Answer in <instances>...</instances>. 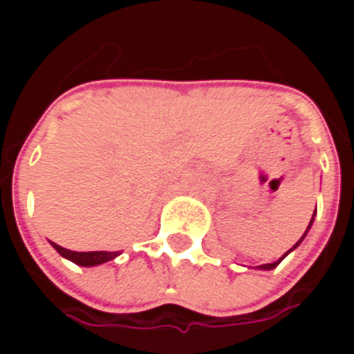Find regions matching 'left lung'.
<instances>
[{"mask_svg":"<svg viewBox=\"0 0 354 354\" xmlns=\"http://www.w3.org/2000/svg\"><path fill=\"white\" fill-rule=\"evenodd\" d=\"M313 220H315V214H313V218H311V222H309V225H307V231L311 230V225H313ZM307 231H305L304 235H301V239H299V241H297L296 245L292 246V248H290L288 252L284 254V256H282V258H279V260H277V261H273V263H263V266H258V269H263V271H271V269H274V267L279 266V263H281V261H282V260H284V258H286V256H288V254H290V252H292V250H294V248H296V246H297V245H299V243H301V241H304V239H305V235H307Z\"/></svg>","mask_w":354,"mask_h":354,"instance_id":"left-lung-1","label":"left lung"}]
</instances>
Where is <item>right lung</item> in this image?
Wrapping results in <instances>:
<instances>
[{"mask_svg":"<svg viewBox=\"0 0 354 354\" xmlns=\"http://www.w3.org/2000/svg\"><path fill=\"white\" fill-rule=\"evenodd\" d=\"M53 248L57 250L62 258L66 260L73 261V263H77V266L83 267H93V266H100V263H106V261L113 260L117 258L121 252H73V250H68V248H62L57 243H53Z\"/></svg>","mask_w":354,"mask_h":354,"instance_id":"1","label":"right lung"}]
</instances>
